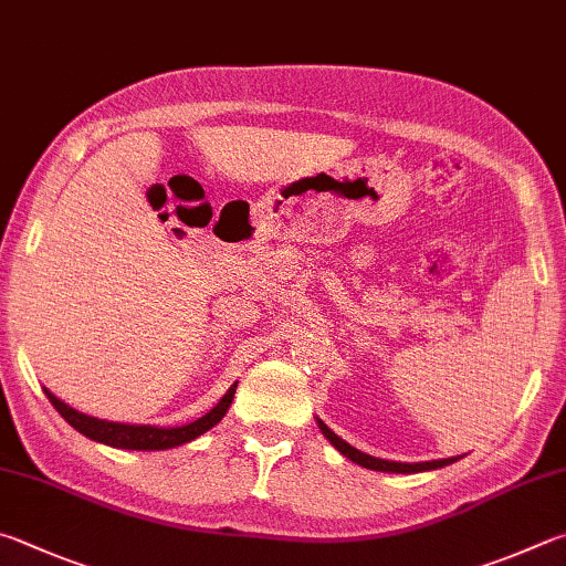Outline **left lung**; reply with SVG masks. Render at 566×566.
Returning <instances> with one entry per match:
<instances>
[{"mask_svg":"<svg viewBox=\"0 0 566 566\" xmlns=\"http://www.w3.org/2000/svg\"><path fill=\"white\" fill-rule=\"evenodd\" d=\"M318 428H322V433L328 438V443H332L338 453L346 455L348 460L358 462V465H364L368 470H381V472H423V470H436V468H443L450 465V462H455L458 458H446V460H430V462H394V460H381V458H374V455H366L361 450H356L354 446H348L346 440L338 438L332 428H328L324 420H318Z\"/></svg>","mask_w":566,"mask_h":566,"instance_id":"obj_1","label":"left lung"}]
</instances>
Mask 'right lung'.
<instances>
[{
    "label": "right lung",
    "mask_w": 566,
    "mask_h": 566,
    "mask_svg": "<svg viewBox=\"0 0 566 566\" xmlns=\"http://www.w3.org/2000/svg\"><path fill=\"white\" fill-rule=\"evenodd\" d=\"M234 388H238V384L230 386L228 394L222 396L220 403L214 406L210 413H205L202 418L192 420V423L180 426V428L108 423V420H98V418H91L86 413H78V410H74L71 406L61 403V400L54 394H49V390H44V394L51 400V406L59 410L61 418H64L69 426H74L78 433H84L86 438L96 440V443H106V446L123 448V450H168V448H176L182 443H190V440L202 436L205 430L218 426L232 403Z\"/></svg>",
    "instance_id": "add662e5"
}]
</instances>
